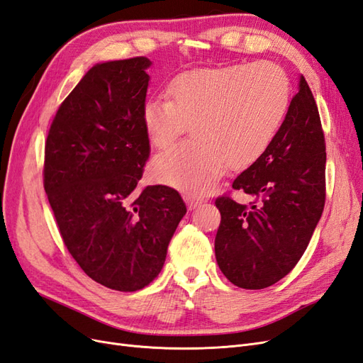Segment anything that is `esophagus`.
Here are the masks:
<instances>
[{
    "label": "esophagus",
    "mask_w": 363,
    "mask_h": 363,
    "mask_svg": "<svg viewBox=\"0 0 363 363\" xmlns=\"http://www.w3.org/2000/svg\"><path fill=\"white\" fill-rule=\"evenodd\" d=\"M184 201H186V204H188L189 211H194V208H196V207H199V206L203 203L201 199H199V196H194V195H191V194H186V195H184Z\"/></svg>",
    "instance_id": "34e87169"
}]
</instances>
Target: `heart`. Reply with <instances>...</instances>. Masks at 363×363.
I'll list each match as a JSON object with an SVG mask.
<instances>
[{"label":"heart","instance_id":"b5f03b06","mask_svg":"<svg viewBox=\"0 0 363 363\" xmlns=\"http://www.w3.org/2000/svg\"><path fill=\"white\" fill-rule=\"evenodd\" d=\"M168 94L150 98L142 108L151 144L167 148L189 125L195 136L156 156L151 175L189 194L211 189L227 163L244 168L260 157L291 101L288 77L272 63L183 72L171 82Z\"/></svg>","mask_w":363,"mask_h":363}]
</instances>
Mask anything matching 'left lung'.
I'll list each match as a JSON object with an SVG mask.
<instances>
[{"label": "left lung", "mask_w": 363, "mask_h": 363, "mask_svg": "<svg viewBox=\"0 0 363 363\" xmlns=\"http://www.w3.org/2000/svg\"><path fill=\"white\" fill-rule=\"evenodd\" d=\"M233 189L251 195L252 204L230 196L215 201L221 212L215 238L218 267L239 288H268L296 265L324 211V133L303 75L276 136L238 175Z\"/></svg>", "instance_id": "obj_1"}]
</instances>
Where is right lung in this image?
I'll list each match as a JSON object with an SVG mask.
<instances>
[{"instance_id":"right-lung-1","label":"right lung","mask_w":363,"mask_h":363,"mask_svg":"<svg viewBox=\"0 0 363 363\" xmlns=\"http://www.w3.org/2000/svg\"><path fill=\"white\" fill-rule=\"evenodd\" d=\"M151 60L96 63L62 103L43 188L71 256L96 283L135 292L155 280L186 213L168 186L138 191L150 156L142 121Z\"/></svg>"}]
</instances>
